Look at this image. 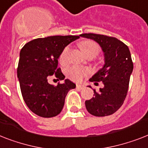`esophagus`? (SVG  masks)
<instances>
[{
  "instance_id": "1",
  "label": "esophagus",
  "mask_w": 148,
  "mask_h": 148,
  "mask_svg": "<svg viewBox=\"0 0 148 148\" xmlns=\"http://www.w3.org/2000/svg\"><path fill=\"white\" fill-rule=\"evenodd\" d=\"M84 85L83 84H77L76 87L77 89H78V90H83V89L84 88Z\"/></svg>"
}]
</instances>
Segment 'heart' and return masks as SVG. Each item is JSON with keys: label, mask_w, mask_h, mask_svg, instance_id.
<instances>
[{"label": "heart", "mask_w": 148, "mask_h": 148, "mask_svg": "<svg viewBox=\"0 0 148 148\" xmlns=\"http://www.w3.org/2000/svg\"><path fill=\"white\" fill-rule=\"evenodd\" d=\"M80 49L82 50L83 53L85 55H94L95 56L98 55L99 51V47L97 43L90 40L83 41L80 43ZM68 51H69V46H66L64 49L62 50V53L60 55V62L62 64H64L67 61V57H68ZM67 75L71 80H75V81H80L82 80L85 74L88 73V70L86 68H80L77 66H72L71 68L67 69Z\"/></svg>", "instance_id": "b5f03b06"}]
</instances>
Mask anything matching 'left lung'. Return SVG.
Segmentation results:
<instances>
[{"label": "left lung", "instance_id": "left-lung-1", "mask_svg": "<svg viewBox=\"0 0 148 148\" xmlns=\"http://www.w3.org/2000/svg\"><path fill=\"white\" fill-rule=\"evenodd\" d=\"M80 36L98 43L104 55L103 68L89 80L90 82L102 81L104 86L99 91L93 89L94 97L85 101L86 110L91 115L99 117L112 115L122 106L128 92L133 71L129 49L114 37L94 33Z\"/></svg>", "mask_w": 148, "mask_h": 148}]
</instances>
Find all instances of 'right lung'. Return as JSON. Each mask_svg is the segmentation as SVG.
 Returning <instances> with one entry per match:
<instances>
[{"instance_id":"1","label":"right lung","mask_w":148,"mask_h":148,"mask_svg":"<svg viewBox=\"0 0 148 148\" xmlns=\"http://www.w3.org/2000/svg\"><path fill=\"white\" fill-rule=\"evenodd\" d=\"M80 38L77 36H54L29 42L20 50L17 77L23 98L32 112L43 118L58 116L64 105L68 91L76 84L68 79L57 86L48 79L55 75L60 80L64 75L58 68L62 50Z\"/></svg>"}]
</instances>
